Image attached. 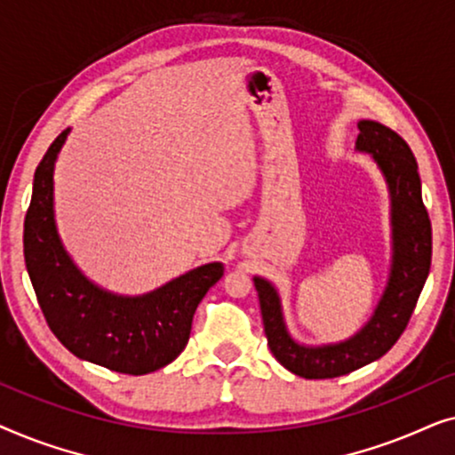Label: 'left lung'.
<instances>
[{"mask_svg": "<svg viewBox=\"0 0 455 455\" xmlns=\"http://www.w3.org/2000/svg\"><path fill=\"white\" fill-rule=\"evenodd\" d=\"M356 148L372 155L391 196L394 257L387 288L371 321L354 338L339 344L302 346L288 333L277 290L267 279L254 277L267 344L279 364L304 379L347 375L389 352L406 329L431 269V220L422 203L419 164L408 142L383 124L360 120Z\"/></svg>", "mask_w": 455, "mask_h": 455, "instance_id": "left-lung-1", "label": "left lung"}]
</instances>
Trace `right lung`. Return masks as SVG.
<instances>
[{
    "label": "right lung",
    "mask_w": 455,
    "mask_h": 455,
    "mask_svg": "<svg viewBox=\"0 0 455 455\" xmlns=\"http://www.w3.org/2000/svg\"><path fill=\"white\" fill-rule=\"evenodd\" d=\"M70 130L47 148L35 172L24 217V263L49 329L74 356L124 375L164 369L188 344L192 316L221 263L196 267L142 296H117L89 282L61 246L53 217V165Z\"/></svg>",
    "instance_id": "add662e5"
}]
</instances>
